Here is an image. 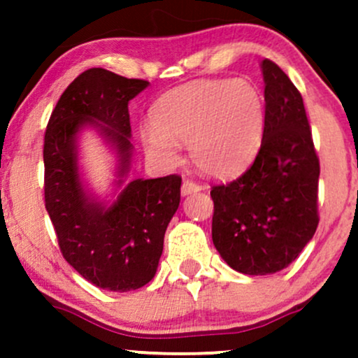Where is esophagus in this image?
I'll return each instance as SVG.
<instances>
[{"label":"esophagus","mask_w":358,"mask_h":358,"mask_svg":"<svg viewBox=\"0 0 358 358\" xmlns=\"http://www.w3.org/2000/svg\"><path fill=\"white\" fill-rule=\"evenodd\" d=\"M202 190V185L193 182V180H185L182 185V195H190V193Z\"/></svg>","instance_id":"1"}]
</instances>
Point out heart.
Returning a JSON list of instances; mask_svg holds the SVG:
<instances>
[{
  "mask_svg": "<svg viewBox=\"0 0 358 358\" xmlns=\"http://www.w3.org/2000/svg\"><path fill=\"white\" fill-rule=\"evenodd\" d=\"M151 121L141 127V141L153 158L175 163L176 141H183L203 173L231 176L248 166L261 146L264 96L248 79H199L159 97Z\"/></svg>",
  "mask_w": 358,
  "mask_h": 358,
  "instance_id": "heart-1",
  "label": "heart"
}]
</instances>
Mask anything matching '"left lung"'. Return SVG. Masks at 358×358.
I'll list each match as a JSON object with an SVG mask.
<instances>
[{"mask_svg":"<svg viewBox=\"0 0 358 358\" xmlns=\"http://www.w3.org/2000/svg\"><path fill=\"white\" fill-rule=\"evenodd\" d=\"M264 138L252 165L217 183L212 241L239 273L264 276L287 268L318 227L320 158L299 90L273 60H262Z\"/></svg>","mask_w":358,"mask_h":358,"instance_id":"obj_1","label":"left lung"}]
</instances>
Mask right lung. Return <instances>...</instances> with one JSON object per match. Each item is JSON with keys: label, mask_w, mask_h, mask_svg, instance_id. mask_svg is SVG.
I'll use <instances>...</instances> for the list:
<instances>
[{"label": "right lung", "mask_w": 358, "mask_h": 358, "mask_svg": "<svg viewBox=\"0 0 358 358\" xmlns=\"http://www.w3.org/2000/svg\"><path fill=\"white\" fill-rule=\"evenodd\" d=\"M148 84L89 69L64 90L45 131V208L62 256L94 286L119 293L153 279L166 227L180 205L182 176L133 180L106 208L90 202L82 188L76 134L84 124L99 126L116 145L121 173H126L131 158L127 104Z\"/></svg>", "instance_id": "1"}]
</instances>
